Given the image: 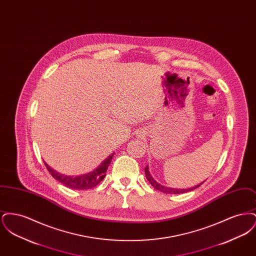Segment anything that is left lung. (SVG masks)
Wrapping results in <instances>:
<instances>
[{
	"label": "left lung",
	"instance_id": "8db88e82",
	"mask_svg": "<svg viewBox=\"0 0 256 256\" xmlns=\"http://www.w3.org/2000/svg\"><path fill=\"white\" fill-rule=\"evenodd\" d=\"M145 174H146V180H148V182L152 184V186H154L156 190H159V191H161V192H163V193H166V194H182V193H186V192L192 191V190H194L196 188H198V186H200V185L204 183L202 182L200 184H198V185L195 186V187L188 188V189H176V188H169V187H166V186H163V185L159 184V183L156 182L152 178V176L150 174V172H148V166L145 168Z\"/></svg>",
	"mask_w": 256,
	"mask_h": 256
}]
</instances>
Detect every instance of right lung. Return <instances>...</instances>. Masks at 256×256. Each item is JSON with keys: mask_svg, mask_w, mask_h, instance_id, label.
I'll use <instances>...</instances> for the list:
<instances>
[{"mask_svg": "<svg viewBox=\"0 0 256 256\" xmlns=\"http://www.w3.org/2000/svg\"><path fill=\"white\" fill-rule=\"evenodd\" d=\"M114 154H112L108 158L106 159L96 170L86 174H82V176H64L62 174L58 172L56 170L52 169L48 164L44 163L47 170H49L50 174H52V178H54L56 180L64 184L65 186L72 188V189H78V190H84V189H91L95 186H97L98 183L100 182L106 174V170L108 169V166L110 165V162L112 160Z\"/></svg>", "mask_w": 256, "mask_h": 256, "instance_id": "add662e5", "label": "right lung"}]
</instances>
